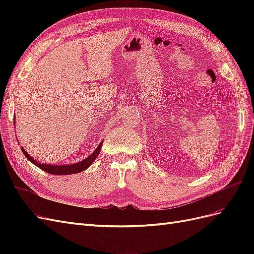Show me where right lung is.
<instances>
[{"mask_svg": "<svg viewBox=\"0 0 254 254\" xmlns=\"http://www.w3.org/2000/svg\"><path fill=\"white\" fill-rule=\"evenodd\" d=\"M103 146V142H101L97 146V148L95 149V151L90 155L88 158H86L84 160H82L81 162L78 163H75V164H70V165H50V164H43L40 162H37L36 160H34V158L30 157L28 153L24 150V148L21 147L22 152L24 153V156L30 161V162H33L35 165H37L39 168H41L42 171L47 172L49 174L52 175H72V174H77L80 173L84 170H87V168L93 163V161L97 158V156L99 155V151H101V148Z\"/></svg>", "mask_w": 254, "mask_h": 254, "instance_id": "add662e5", "label": "right lung"}]
</instances>
